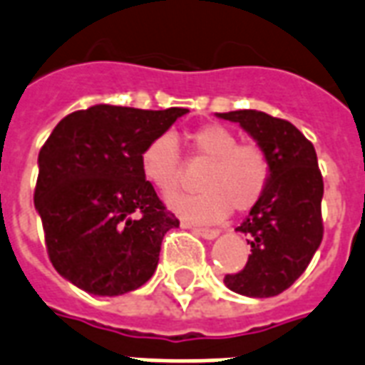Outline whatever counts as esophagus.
I'll return each mask as SVG.
<instances>
[{
    "mask_svg": "<svg viewBox=\"0 0 365 365\" xmlns=\"http://www.w3.org/2000/svg\"><path fill=\"white\" fill-rule=\"evenodd\" d=\"M193 232L205 239L218 237V232H216V230H210V227H193Z\"/></svg>",
    "mask_w": 365,
    "mask_h": 365,
    "instance_id": "34e87169",
    "label": "esophagus"
}]
</instances>
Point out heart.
Returning <instances> with one entry per match:
<instances>
[{
	"label": "heart",
	"mask_w": 365,
	"mask_h": 365,
	"mask_svg": "<svg viewBox=\"0 0 365 365\" xmlns=\"http://www.w3.org/2000/svg\"><path fill=\"white\" fill-rule=\"evenodd\" d=\"M191 158L207 163L199 174L201 191L170 199V207L189 222H220L247 212L268 189L272 163L258 143H241L237 133L222 124H205L187 135ZM141 174L164 197L183 185V158L170 135L153 138L139 157Z\"/></svg>",
	"instance_id": "b5f03b06"
}]
</instances>
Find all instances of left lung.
<instances>
[{
  "label": "left lung",
  "mask_w": 365,
  "mask_h": 365,
  "mask_svg": "<svg viewBox=\"0 0 365 365\" xmlns=\"http://www.w3.org/2000/svg\"><path fill=\"white\" fill-rule=\"evenodd\" d=\"M218 116L239 122L272 163L266 193L237 227L249 237V260L241 272L227 274L224 283L245 297H275L299 279L324 239V178L316 149L291 122L262 110Z\"/></svg>",
  "instance_id": "1"
}]
</instances>
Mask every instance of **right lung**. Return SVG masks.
<instances>
[{
    "label": "right lung",
    "mask_w": 365,
    "mask_h": 365,
    "mask_svg": "<svg viewBox=\"0 0 365 365\" xmlns=\"http://www.w3.org/2000/svg\"><path fill=\"white\" fill-rule=\"evenodd\" d=\"M187 108L96 105L74 110L40 149L34 205L53 268L91 294L151 279L164 233L180 220L141 174L143 147Z\"/></svg>",
    "instance_id": "obj_1"
}]
</instances>
